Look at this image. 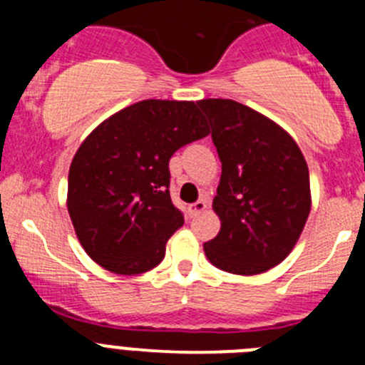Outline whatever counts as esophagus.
Segmentation results:
<instances>
[{
	"instance_id": "obj_1",
	"label": "esophagus",
	"mask_w": 365,
	"mask_h": 365,
	"mask_svg": "<svg viewBox=\"0 0 365 365\" xmlns=\"http://www.w3.org/2000/svg\"><path fill=\"white\" fill-rule=\"evenodd\" d=\"M205 210H206V202L197 201V202H193V205L188 206V215L190 217H197V215Z\"/></svg>"
}]
</instances>
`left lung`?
I'll return each instance as SVG.
<instances>
[{
	"label": "left lung",
	"instance_id": "obj_1",
	"mask_svg": "<svg viewBox=\"0 0 365 365\" xmlns=\"http://www.w3.org/2000/svg\"><path fill=\"white\" fill-rule=\"evenodd\" d=\"M221 160L214 212L221 230L205 243L212 265L252 276L282 263L311 212L305 157L294 138L235 100H199Z\"/></svg>",
	"mask_w": 365,
	"mask_h": 365
}]
</instances>
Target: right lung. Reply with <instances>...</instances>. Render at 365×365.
<instances>
[{
    "mask_svg": "<svg viewBox=\"0 0 365 365\" xmlns=\"http://www.w3.org/2000/svg\"><path fill=\"white\" fill-rule=\"evenodd\" d=\"M208 133L195 102L143 100L87 135L67 185V210L87 256L124 276L159 265L185 222L170 197L168 164Z\"/></svg>",
    "mask_w": 365,
    "mask_h": 365,
    "instance_id": "add662e5",
    "label": "right lung"
}]
</instances>
